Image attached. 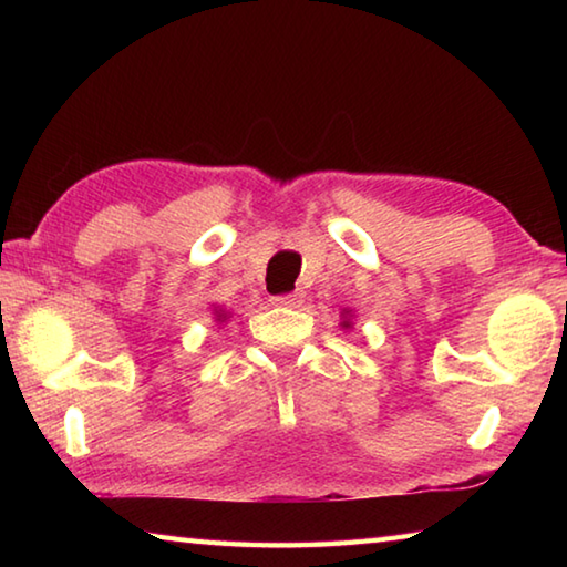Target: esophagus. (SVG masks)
I'll use <instances>...</instances> for the list:
<instances>
[{"label": "esophagus", "instance_id": "1", "mask_svg": "<svg viewBox=\"0 0 567 567\" xmlns=\"http://www.w3.org/2000/svg\"><path fill=\"white\" fill-rule=\"evenodd\" d=\"M275 307H297L302 302L300 292H285V295H275L270 300Z\"/></svg>", "mask_w": 567, "mask_h": 567}]
</instances>
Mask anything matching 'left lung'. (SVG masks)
<instances>
[{"label": "left lung", "mask_w": 567, "mask_h": 567, "mask_svg": "<svg viewBox=\"0 0 567 567\" xmlns=\"http://www.w3.org/2000/svg\"><path fill=\"white\" fill-rule=\"evenodd\" d=\"M348 324H350V322H342V328H348Z\"/></svg>", "instance_id": "8db88e82"}]
</instances>
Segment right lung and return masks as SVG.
Wrapping results in <instances>:
<instances>
[{
	"instance_id": "obj_1",
	"label": "right lung",
	"mask_w": 567,
	"mask_h": 567,
	"mask_svg": "<svg viewBox=\"0 0 567 567\" xmlns=\"http://www.w3.org/2000/svg\"><path fill=\"white\" fill-rule=\"evenodd\" d=\"M223 318H227V315H223V312H217V320H223Z\"/></svg>"
}]
</instances>
